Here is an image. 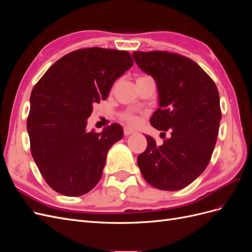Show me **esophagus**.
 Listing matches in <instances>:
<instances>
[{"label":"esophagus","instance_id":"esophagus-1","mask_svg":"<svg viewBox=\"0 0 252 252\" xmlns=\"http://www.w3.org/2000/svg\"><path fill=\"white\" fill-rule=\"evenodd\" d=\"M132 133H135V130H133V129L129 128V127H125V128H124V135L128 136V135H130V134H132Z\"/></svg>","mask_w":252,"mask_h":252}]
</instances>
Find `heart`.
<instances>
[{"label": "heart", "mask_w": 252, "mask_h": 252, "mask_svg": "<svg viewBox=\"0 0 252 252\" xmlns=\"http://www.w3.org/2000/svg\"><path fill=\"white\" fill-rule=\"evenodd\" d=\"M122 119H123L126 122H128V123L130 124V125H135L136 123H138V121H139L138 117H136L132 111L125 112L123 116H122Z\"/></svg>", "instance_id": "obj_1"}]
</instances>
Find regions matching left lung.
Returning <instances> with one entry per match:
<instances>
[{
  "mask_svg": "<svg viewBox=\"0 0 252 252\" xmlns=\"http://www.w3.org/2000/svg\"><path fill=\"white\" fill-rule=\"evenodd\" d=\"M132 57L157 84L159 107L150 124L171 131L159 146L146 135L147 148L138 157V166L151 186L180 190L202 174L215 149L222 118L218 88L186 57L167 51H134Z\"/></svg>",
  "mask_w": 252,
  "mask_h": 252,
  "instance_id": "1",
  "label": "left lung"
}]
</instances>
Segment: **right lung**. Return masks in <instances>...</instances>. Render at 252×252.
Instances as JSON below:
<instances>
[{
  "label": "right lung",
  "mask_w": 252,
  "mask_h": 252,
  "mask_svg": "<svg viewBox=\"0 0 252 252\" xmlns=\"http://www.w3.org/2000/svg\"><path fill=\"white\" fill-rule=\"evenodd\" d=\"M132 65L127 51L80 49L57 61L33 87L27 119L30 149L55 191L80 196L100 181L107 152L124 131L117 123L100 133L88 131L87 119Z\"/></svg>",
  "instance_id": "1"
}]
</instances>
